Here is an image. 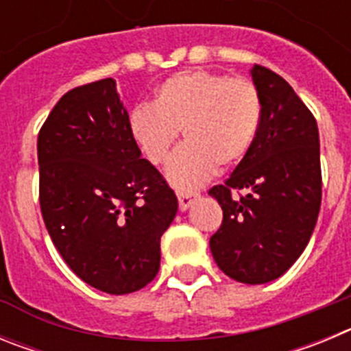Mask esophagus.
Segmentation results:
<instances>
[{
  "mask_svg": "<svg viewBox=\"0 0 351 351\" xmlns=\"http://www.w3.org/2000/svg\"><path fill=\"white\" fill-rule=\"evenodd\" d=\"M198 197V193H191V191H178V200H179V209L186 210L188 207L193 204L195 198Z\"/></svg>",
  "mask_w": 351,
  "mask_h": 351,
  "instance_id": "obj_1",
  "label": "esophagus"
}]
</instances>
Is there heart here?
Masks as SVG:
<instances>
[{
    "label": "heart",
    "mask_w": 351,
    "mask_h": 351,
    "mask_svg": "<svg viewBox=\"0 0 351 351\" xmlns=\"http://www.w3.org/2000/svg\"><path fill=\"white\" fill-rule=\"evenodd\" d=\"M262 117L258 88L244 77L230 79L207 70H184L170 75L154 91V101L141 104L128 117L133 144L142 156L163 165L179 137L167 178L181 188H195L214 169L237 165L255 141Z\"/></svg>",
    "instance_id": "heart-1"
}]
</instances>
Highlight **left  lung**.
Instances as JSON below:
<instances>
[{"instance_id": "obj_1", "label": "left lung", "mask_w": 351, "mask_h": 351, "mask_svg": "<svg viewBox=\"0 0 351 351\" xmlns=\"http://www.w3.org/2000/svg\"><path fill=\"white\" fill-rule=\"evenodd\" d=\"M251 77L262 98L260 126L230 178L209 190L223 210L209 246L228 278L262 285L293 265L315 230L320 137L315 116L283 77L262 64Z\"/></svg>"}]
</instances>
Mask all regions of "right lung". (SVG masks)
Here are the masks:
<instances>
[{
	"instance_id": "add662e5",
	"label": "right lung",
	"mask_w": 351,
	"mask_h": 351,
	"mask_svg": "<svg viewBox=\"0 0 351 351\" xmlns=\"http://www.w3.org/2000/svg\"><path fill=\"white\" fill-rule=\"evenodd\" d=\"M36 149L42 218L68 267L112 295L151 283L178 198L133 144L116 82L64 93Z\"/></svg>"
}]
</instances>
